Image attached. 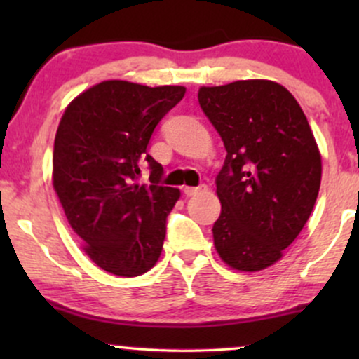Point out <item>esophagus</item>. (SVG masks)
<instances>
[{"instance_id": "esophagus-1", "label": "esophagus", "mask_w": 359, "mask_h": 359, "mask_svg": "<svg viewBox=\"0 0 359 359\" xmlns=\"http://www.w3.org/2000/svg\"><path fill=\"white\" fill-rule=\"evenodd\" d=\"M205 191V185H199V187H184L185 196H196V194Z\"/></svg>"}]
</instances>
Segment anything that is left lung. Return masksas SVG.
Listing matches in <instances>:
<instances>
[{"mask_svg":"<svg viewBox=\"0 0 359 359\" xmlns=\"http://www.w3.org/2000/svg\"><path fill=\"white\" fill-rule=\"evenodd\" d=\"M197 97L228 151L216 177L214 246L234 270H263L314 209L323 174L316 138L295 97L273 81L201 88Z\"/></svg>","mask_w":359,"mask_h":359,"instance_id":"left-lung-1","label":"left lung"}]
</instances>
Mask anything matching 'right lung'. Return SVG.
<instances>
[{"mask_svg":"<svg viewBox=\"0 0 359 359\" xmlns=\"http://www.w3.org/2000/svg\"><path fill=\"white\" fill-rule=\"evenodd\" d=\"M184 86L104 81L79 94L57 128L53 189L88 257L118 277H137L162 253L180 191L160 185L163 167L147 147ZM148 163L151 184L136 182Z\"/></svg>","mask_w":359,"mask_h":359,"instance_id":"1","label":"right lung"}]
</instances>
